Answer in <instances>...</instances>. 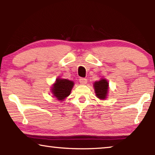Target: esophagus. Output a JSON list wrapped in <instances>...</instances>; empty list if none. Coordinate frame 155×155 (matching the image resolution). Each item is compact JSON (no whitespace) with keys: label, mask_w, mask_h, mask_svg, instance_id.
I'll return each instance as SVG.
<instances>
[{"label":"esophagus","mask_w":155,"mask_h":155,"mask_svg":"<svg viewBox=\"0 0 155 155\" xmlns=\"http://www.w3.org/2000/svg\"><path fill=\"white\" fill-rule=\"evenodd\" d=\"M79 81L80 82V84H87V80L86 78H80V79H79Z\"/></svg>","instance_id":"1"}]
</instances>
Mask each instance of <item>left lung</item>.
I'll return each instance as SVG.
<instances>
[{"label":"left lung","mask_w":155,"mask_h":155,"mask_svg":"<svg viewBox=\"0 0 155 155\" xmlns=\"http://www.w3.org/2000/svg\"><path fill=\"white\" fill-rule=\"evenodd\" d=\"M94 92L97 97L100 99L107 98L109 90V82L106 79H101L94 83Z\"/></svg>","instance_id":"1"}]
</instances>
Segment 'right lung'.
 Returning <instances> with one entry per match:
<instances>
[{
  "label": "right lung",
  "mask_w": 155,
  "mask_h": 155,
  "mask_svg": "<svg viewBox=\"0 0 155 155\" xmlns=\"http://www.w3.org/2000/svg\"><path fill=\"white\" fill-rule=\"evenodd\" d=\"M73 85L74 82L71 80L57 78L51 87V92L58 100L62 101L69 96Z\"/></svg>",
  "instance_id": "1"
}]
</instances>
